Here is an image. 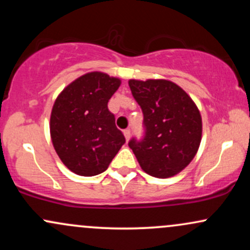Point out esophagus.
<instances>
[{
    "label": "esophagus",
    "instance_id": "obj_1",
    "mask_svg": "<svg viewBox=\"0 0 250 250\" xmlns=\"http://www.w3.org/2000/svg\"><path fill=\"white\" fill-rule=\"evenodd\" d=\"M123 134H125V140L129 141V139H130V130H129V129H125V130H123Z\"/></svg>",
    "mask_w": 250,
    "mask_h": 250
}]
</instances>
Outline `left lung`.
<instances>
[{"instance_id": "left-lung-1", "label": "left lung", "mask_w": 250, "mask_h": 250, "mask_svg": "<svg viewBox=\"0 0 250 250\" xmlns=\"http://www.w3.org/2000/svg\"><path fill=\"white\" fill-rule=\"evenodd\" d=\"M143 113L142 139L128 143L146 173L167 179L196 155L202 135L200 111L188 94L167 80L129 81Z\"/></svg>"}]
</instances>
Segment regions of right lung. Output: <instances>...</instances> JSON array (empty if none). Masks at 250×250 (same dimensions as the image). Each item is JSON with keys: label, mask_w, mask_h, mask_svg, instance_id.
<instances>
[{"label": "right lung", "mask_w": 250, "mask_h": 250, "mask_svg": "<svg viewBox=\"0 0 250 250\" xmlns=\"http://www.w3.org/2000/svg\"><path fill=\"white\" fill-rule=\"evenodd\" d=\"M121 81L107 74H85L63 89L54 103L50 135L57 155L73 173H103L125 143L108 102Z\"/></svg>", "instance_id": "obj_1"}]
</instances>
